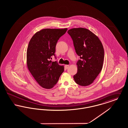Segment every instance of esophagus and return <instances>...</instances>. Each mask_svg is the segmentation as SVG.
Instances as JSON below:
<instances>
[{
    "instance_id": "34e87169",
    "label": "esophagus",
    "mask_w": 128,
    "mask_h": 128,
    "mask_svg": "<svg viewBox=\"0 0 128 128\" xmlns=\"http://www.w3.org/2000/svg\"><path fill=\"white\" fill-rule=\"evenodd\" d=\"M68 68H69V65H65V68L66 69H68Z\"/></svg>"
}]
</instances>
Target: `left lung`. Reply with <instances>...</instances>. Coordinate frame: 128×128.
<instances>
[{
	"instance_id": "obj_1",
	"label": "left lung",
	"mask_w": 128,
	"mask_h": 128,
	"mask_svg": "<svg viewBox=\"0 0 128 128\" xmlns=\"http://www.w3.org/2000/svg\"><path fill=\"white\" fill-rule=\"evenodd\" d=\"M68 33L72 37L75 51L80 58L77 63V73L74 75V80L80 86L90 85L103 68V44L95 34L86 28H74L68 30Z\"/></svg>"
}]
</instances>
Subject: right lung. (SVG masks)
Masks as SVG:
<instances>
[{"instance_id":"add662e5","label":"right lung","mask_w":128,"mask_h":128,"mask_svg":"<svg viewBox=\"0 0 128 128\" xmlns=\"http://www.w3.org/2000/svg\"><path fill=\"white\" fill-rule=\"evenodd\" d=\"M68 29H43L36 32L30 39L27 50V66L37 83L44 88L49 89L55 86L63 72L64 66L56 61V46L59 38Z\"/></svg>"}]
</instances>
